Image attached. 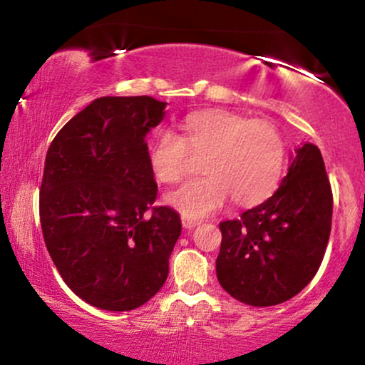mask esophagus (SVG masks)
Listing matches in <instances>:
<instances>
[{"label": "esophagus", "instance_id": "34e87169", "mask_svg": "<svg viewBox=\"0 0 365 365\" xmlns=\"http://www.w3.org/2000/svg\"><path fill=\"white\" fill-rule=\"evenodd\" d=\"M199 224H201V221H197V219H192V217H186L184 216L182 217V226L186 227V229H192V227H196V226H199Z\"/></svg>", "mask_w": 365, "mask_h": 365}]
</instances>
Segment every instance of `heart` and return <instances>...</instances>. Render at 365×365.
<instances>
[{
	"mask_svg": "<svg viewBox=\"0 0 365 365\" xmlns=\"http://www.w3.org/2000/svg\"><path fill=\"white\" fill-rule=\"evenodd\" d=\"M184 134L161 129L149 148L158 181L176 184L202 158L206 176L191 179L168 196L187 217H204L231 196L239 206H254L276 191L286 163V143L274 124L226 109H207L184 119Z\"/></svg>",
	"mask_w": 365,
	"mask_h": 365,
	"instance_id": "b5f03b06",
	"label": "heart"
}]
</instances>
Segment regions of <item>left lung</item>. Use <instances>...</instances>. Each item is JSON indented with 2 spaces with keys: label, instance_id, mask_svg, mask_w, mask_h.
Segmentation results:
<instances>
[{
  "label": "left lung",
  "instance_id": "left-lung-1",
  "mask_svg": "<svg viewBox=\"0 0 365 365\" xmlns=\"http://www.w3.org/2000/svg\"><path fill=\"white\" fill-rule=\"evenodd\" d=\"M331 224V182L321 151L307 143L267 201L219 224V284L254 307L289 301L321 267Z\"/></svg>",
  "mask_w": 365,
  "mask_h": 365
}]
</instances>
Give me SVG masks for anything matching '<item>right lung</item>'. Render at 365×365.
Wrapping results in <instances>:
<instances>
[{"label": "right lung", "mask_w": 365, "mask_h": 365, "mask_svg": "<svg viewBox=\"0 0 365 365\" xmlns=\"http://www.w3.org/2000/svg\"><path fill=\"white\" fill-rule=\"evenodd\" d=\"M166 104L98 98L48 149L39 187L44 244L68 287L104 311L146 304L166 282L181 234L179 214L154 206L158 186L144 143Z\"/></svg>", "instance_id": "add662e5"}]
</instances>
